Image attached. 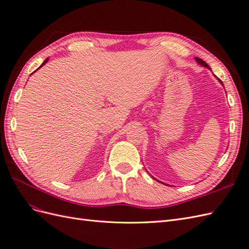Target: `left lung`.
I'll return each instance as SVG.
<instances>
[{
	"mask_svg": "<svg viewBox=\"0 0 249 249\" xmlns=\"http://www.w3.org/2000/svg\"><path fill=\"white\" fill-rule=\"evenodd\" d=\"M195 60H196V62H197L198 64H200V65H201V66H203V67H207V69H209V70L211 71L210 66H209L205 61H203V60H201V59H199V58H197V57H195ZM218 81H219V82H220V84L223 86V83H222L219 79H218ZM153 178H154V177H153ZM157 180H158V179H157Z\"/></svg>",
	"mask_w": 249,
	"mask_h": 249,
	"instance_id": "left-lung-1",
	"label": "left lung"
}]
</instances>
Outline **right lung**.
I'll return each mask as SVG.
<instances>
[{"instance_id": "add662e5", "label": "right lung", "mask_w": 249, "mask_h": 249, "mask_svg": "<svg viewBox=\"0 0 249 249\" xmlns=\"http://www.w3.org/2000/svg\"><path fill=\"white\" fill-rule=\"evenodd\" d=\"M48 61H49V58H47L46 60H44V61L42 62V64H41V65H40V66H39V67H38V69H37V70H39V69H40V67H41V66H43V65H44V64H46V63H47ZM37 70H36V71H37ZM35 71H33V72H35Z\"/></svg>"}]
</instances>
